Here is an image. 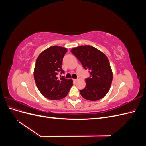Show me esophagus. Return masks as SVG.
<instances>
[{
    "mask_svg": "<svg viewBox=\"0 0 146 146\" xmlns=\"http://www.w3.org/2000/svg\"><path fill=\"white\" fill-rule=\"evenodd\" d=\"M74 81L75 82H77L78 81V79H74Z\"/></svg>",
    "mask_w": 146,
    "mask_h": 146,
    "instance_id": "34e87169",
    "label": "esophagus"
}]
</instances>
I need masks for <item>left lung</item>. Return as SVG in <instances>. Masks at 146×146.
I'll list each match as a JSON object with an SVG mask.
<instances>
[{
	"mask_svg": "<svg viewBox=\"0 0 146 146\" xmlns=\"http://www.w3.org/2000/svg\"><path fill=\"white\" fill-rule=\"evenodd\" d=\"M70 51L90 72V77L85 79V88L80 90L82 96L92 101L103 98L113 80L112 70L107 56L90 46H78Z\"/></svg>",
	"mask_w": 146,
	"mask_h": 146,
	"instance_id": "obj_1",
	"label": "left lung"
}]
</instances>
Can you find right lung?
<instances>
[{"label":"right lung","mask_w":146,"mask_h":146,"mask_svg":"<svg viewBox=\"0 0 146 146\" xmlns=\"http://www.w3.org/2000/svg\"><path fill=\"white\" fill-rule=\"evenodd\" d=\"M68 50L60 46H52L42 52L35 64L34 79L41 93L50 100H59L68 95L73 85L72 79L58 77L64 74L63 58Z\"/></svg>","instance_id":"right-lung-1"}]
</instances>
